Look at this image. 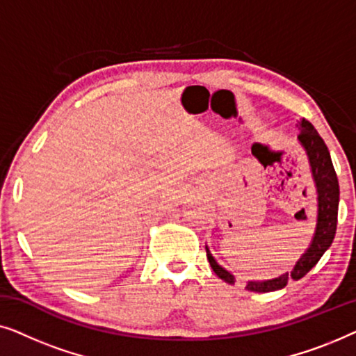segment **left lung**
<instances>
[{"label": "left lung", "instance_id": "8db88e82", "mask_svg": "<svg viewBox=\"0 0 356 356\" xmlns=\"http://www.w3.org/2000/svg\"><path fill=\"white\" fill-rule=\"evenodd\" d=\"M298 143L305 149L306 157H308L311 177H313L316 194H318V217H316V228L311 238L309 246L296 261L291 272H285L275 279L270 280H250L246 285V290L257 291V293H267V291H275L284 289L289 284L290 279L300 280L305 277L313 267L318 264V261L323 257L329 246L332 245L335 230H337V213H339V179L335 175L332 160H330L329 149L323 138L314 129V126L308 120L298 121ZM207 251V259L211 262L212 270L216 272L218 279H222L227 284H235V275L228 272L225 267H222L212 256V252Z\"/></svg>", "mask_w": 356, "mask_h": 356}]
</instances>
